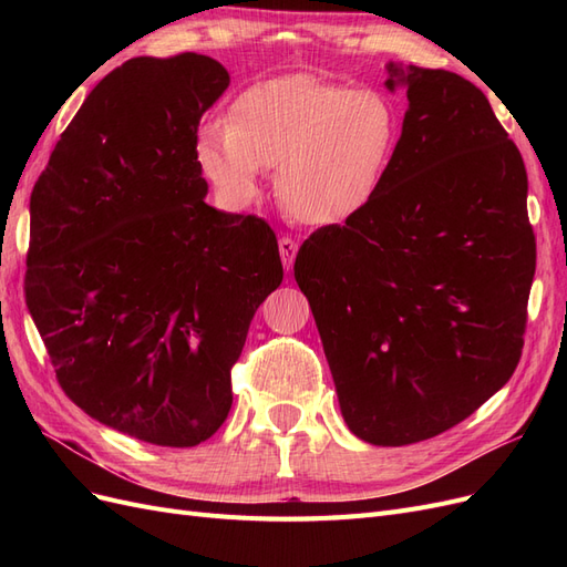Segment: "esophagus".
<instances>
[{
  "label": "esophagus",
  "mask_w": 567,
  "mask_h": 567,
  "mask_svg": "<svg viewBox=\"0 0 567 567\" xmlns=\"http://www.w3.org/2000/svg\"><path fill=\"white\" fill-rule=\"evenodd\" d=\"M279 252H281V262H284V269L290 271L293 269V262H296V255H298V244L293 241V238H279Z\"/></svg>",
  "instance_id": "esophagus-1"
}]
</instances>
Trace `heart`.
Listing matches in <instances>:
<instances>
[{"label":"heart","mask_w":567,"mask_h":567,"mask_svg":"<svg viewBox=\"0 0 567 567\" xmlns=\"http://www.w3.org/2000/svg\"><path fill=\"white\" fill-rule=\"evenodd\" d=\"M402 136V117L375 90H350L312 73L248 84L227 123L196 132L200 173L231 205L250 203L265 169L284 210L307 227H340L381 196Z\"/></svg>","instance_id":"heart-1"}]
</instances>
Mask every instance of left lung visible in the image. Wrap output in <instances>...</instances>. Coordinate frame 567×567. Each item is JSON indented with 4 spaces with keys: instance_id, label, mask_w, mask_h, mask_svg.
Listing matches in <instances>:
<instances>
[{
    "instance_id": "left-lung-1",
    "label": "left lung",
    "mask_w": 567,
    "mask_h": 567,
    "mask_svg": "<svg viewBox=\"0 0 567 567\" xmlns=\"http://www.w3.org/2000/svg\"><path fill=\"white\" fill-rule=\"evenodd\" d=\"M404 87L381 196L300 246L342 419L379 447L450 431L516 371L535 277L527 173L487 96L450 71L388 63Z\"/></svg>"
}]
</instances>
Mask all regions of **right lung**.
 <instances>
[{"mask_svg":"<svg viewBox=\"0 0 567 567\" xmlns=\"http://www.w3.org/2000/svg\"><path fill=\"white\" fill-rule=\"evenodd\" d=\"M229 87L203 54L130 59L65 127L30 196L25 302L84 414L194 447L231 409V367L284 279L262 217L205 203L194 142Z\"/></svg>","mask_w":567,"mask_h":567,"instance_id":"add662e5","label":"right lung"}]
</instances>
